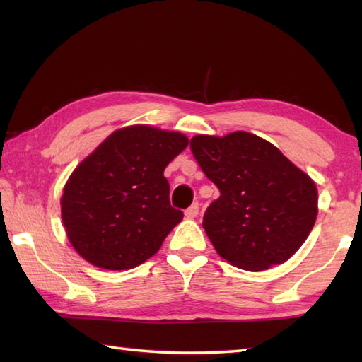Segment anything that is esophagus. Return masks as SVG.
Here are the masks:
<instances>
[{
	"label": "esophagus",
	"instance_id": "obj_1",
	"mask_svg": "<svg viewBox=\"0 0 362 362\" xmlns=\"http://www.w3.org/2000/svg\"><path fill=\"white\" fill-rule=\"evenodd\" d=\"M199 214V205L197 204H193L189 206V209H187L185 210V216L188 218V219H193V218H196Z\"/></svg>",
	"mask_w": 362,
	"mask_h": 362
}]
</instances>
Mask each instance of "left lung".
I'll use <instances>...</instances> for the list:
<instances>
[{
    "instance_id": "left-lung-1",
    "label": "left lung",
    "mask_w": 362,
    "mask_h": 362,
    "mask_svg": "<svg viewBox=\"0 0 362 362\" xmlns=\"http://www.w3.org/2000/svg\"><path fill=\"white\" fill-rule=\"evenodd\" d=\"M191 151L221 196L204 214L213 247L244 271H266L300 249L317 218V188L272 143L249 132L196 135Z\"/></svg>"
}]
</instances>
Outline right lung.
I'll list each match as a JSON object with an SVG mask.
<instances>
[{
	"label": "right lung",
	"mask_w": 362,
	"mask_h": 362,
	"mask_svg": "<svg viewBox=\"0 0 362 362\" xmlns=\"http://www.w3.org/2000/svg\"><path fill=\"white\" fill-rule=\"evenodd\" d=\"M188 146L146 124L115 130L68 177L60 199L74 250L96 267L126 271L156 255L183 218L169 204L165 168Z\"/></svg>",
	"instance_id": "right-lung-1"
}]
</instances>
